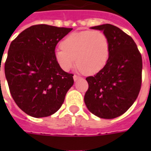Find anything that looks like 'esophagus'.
I'll list each match as a JSON object with an SVG mask.
<instances>
[{"label":"esophagus","instance_id":"obj_1","mask_svg":"<svg viewBox=\"0 0 151 151\" xmlns=\"http://www.w3.org/2000/svg\"><path fill=\"white\" fill-rule=\"evenodd\" d=\"M79 78H80V77H79V76L75 75V74L73 75V80H74V82H76V81H78V80Z\"/></svg>","mask_w":151,"mask_h":151}]
</instances>
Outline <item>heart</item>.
<instances>
[{"label": "heart", "mask_w": 151, "mask_h": 151, "mask_svg": "<svg viewBox=\"0 0 151 151\" xmlns=\"http://www.w3.org/2000/svg\"><path fill=\"white\" fill-rule=\"evenodd\" d=\"M110 52L108 36L99 31H83L69 34L54 52L60 67L69 71L77 65L86 74L100 71L107 64Z\"/></svg>", "instance_id": "heart-1"}]
</instances>
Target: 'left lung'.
<instances>
[{
	"instance_id": "1",
	"label": "left lung",
	"mask_w": 151,
	"mask_h": 151,
	"mask_svg": "<svg viewBox=\"0 0 151 151\" xmlns=\"http://www.w3.org/2000/svg\"><path fill=\"white\" fill-rule=\"evenodd\" d=\"M102 31L110 42L107 64L95 76L86 78V108L96 116L113 119L133 105L142 86V59L129 35L111 24L91 27Z\"/></svg>"
}]
</instances>
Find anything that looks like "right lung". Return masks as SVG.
<instances>
[{
    "label": "right lung",
    "mask_w": 151,
    "mask_h": 151,
    "mask_svg": "<svg viewBox=\"0 0 151 151\" xmlns=\"http://www.w3.org/2000/svg\"><path fill=\"white\" fill-rule=\"evenodd\" d=\"M72 28L31 26L10 43L5 64L9 91L20 109L35 118L57 111L73 85V74L56 62V44Z\"/></svg>",
    "instance_id": "obj_1"
}]
</instances>
